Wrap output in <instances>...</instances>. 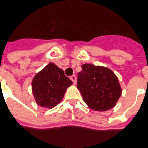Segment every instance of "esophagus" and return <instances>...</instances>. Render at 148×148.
Here are the masks:
<instances>
[{"mask_svg": "<svg viewBox=\"0 0 148 148\" xmlns=\"http://www.w3.org/2000/svg\"><path fill=\"white\" fill-rule=\"evenodd\" d=\"M70 79H71V80L73 81V83H74V84H75V83H76V75H73L70 76Z\"/></svg>", "mask_w": 148, "mask_h": 148, "instance_id": "1", "label": "esophagus"}]
</instances>
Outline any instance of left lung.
Instances as JSON below:
<instances>
[{
    "mask_svg": "<svg viewBox=\"0 0 148 148\" xmlns=\"http://www.w3.org/2000/svg\"><path fill=\"white\" fill-rule=\"evenodd\" d=\"M78 73L77 88L89 107L95 111H107L114 107L121 95L117 76L112 70L84 64Z\"/></svg>",
    "mask_w": 148,
    "mask_h": 148,
    "instance_id": "obj_1",
    "label": "left lung"
}]
</instances>
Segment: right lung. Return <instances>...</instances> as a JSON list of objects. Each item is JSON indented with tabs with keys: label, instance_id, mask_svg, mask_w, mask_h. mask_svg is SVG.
Returning a JSON list of instances; mask_svg holds the SVG:
<instances>
[{
	"label": "right lung",
	"instance_id": "1",
	"mask_svg": "<svg viewBox=\"0 0 148 148\" xmlns=\"http://www.w3.org/2000/svg\"><path fill=\"white\" fill-rule=\"evenodd\" d=\"M73 82L64 71L54 63H49L37 73L32 82L33 93L36 103L44 108L56 106L64 97L67 87Z\"/></svg>",
	"mask_w": 148,
	"mask_h": 148
}]
</instances>
